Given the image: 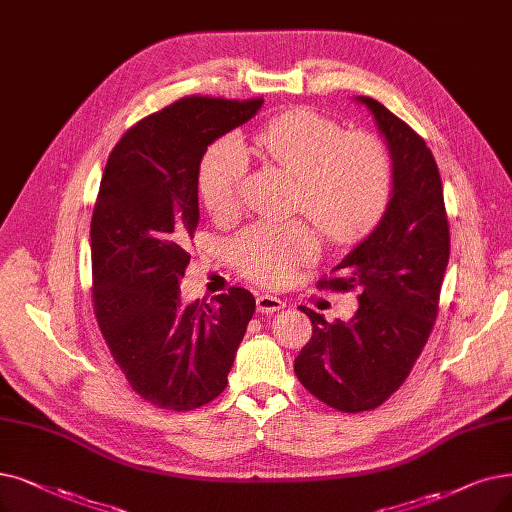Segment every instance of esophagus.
<instances>
[{
    "label": "esophagus",
    "mask_w": 512,
    "mask_h": 512,
    "mask_svg": "<svg viewBox=\"0 0 512 512\" xmlns=\"http://www.w3.org/2000/svg\"><path fill=\"white\" fill-rule=\"evenodd\" d=\"M256 309L260 311V313H277V311H281L283 309V302H281V298H277V296H271V294H260L258 298H256Z\"/></svg>",
    "instance_id": "obj_1"
}]
</instances>
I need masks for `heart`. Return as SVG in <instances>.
Returning a JSON list of instances; mask_svg holds the SVG:
<instances>
[{"mask_svg":"<svg viewBox=\"0 0 512 512\" xmlns=\"http://www.w3.org/2000/svg\"><path fill=\"white\" fill-rule=\"evenodd\" d=\"M252 147L296 178V206L332 241L365 239L391 206L395 178L386 149L370 134H346L336 119L315 109L273 115L252 134ZM245 172L248 155L235 136L212 142L197 170V191L210 214L235 212ZM317 252V237L302 222L252 224L231 245L239 273L271 285L288 279Z\"/></svg>","mask_w":512,"mask_h":512,"instance_id":"1","label":"heart"}]
</instances>
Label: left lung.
Instances as JSON below:
<instances>
[{
  "label": "left lung",
  "instance_id": "left-lung-1",
  "mask_svg": "<svg viewBox=\"0 0 512 512\" xmlns=\"http://www.w3.org/2000/svg\"><path fill=\"white\" fill-rule=\"evenodd\" d=\"M372 111L393 159V199L376 231L346 256L321 290H359L351 321H325L300 306L313 336L294 361L300 384L344 414L376 410L410 376L433 332L449 260V222L437 161L403 119L378 100Z\"/></svg>",
  "mask_w": 512,
  "mask_h": 512
}]
</instances>
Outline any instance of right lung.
Instances as JSON below:
<instances>
[{
	"label": "right lung",
	"instance_id": "right-lung-1",
	"mask_svg": "<svg viewBox=\"0 0 512 512\" xmlns=\"http://www.w3.org/2000/svg\"><path fill=\"white\" fill-rule=\"evenodd\" d=\"M262 102L182 96L121 136L102 172L90 224L94 315L132 391L161 410L189 412L224 391L256 309L243 288L182 306L180 281L199 224V161Z\"/></svg>",
	"mask_w": 512,
	"mask_h": 512
}]
</instances>
